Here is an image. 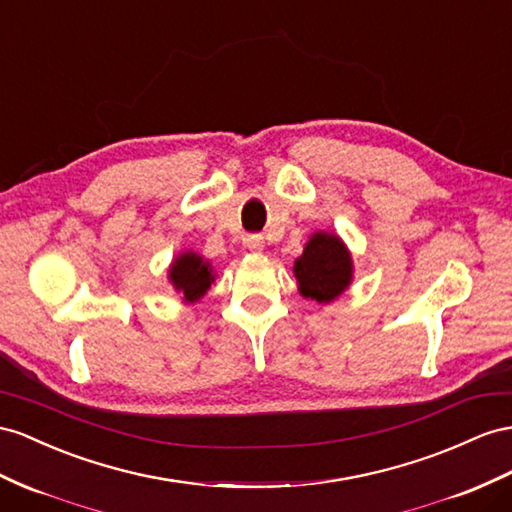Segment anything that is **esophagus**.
Here are the masks:
<instances>
[{"label":"esophagus","mask_w":512,"mask_h":512,"mask_svg":"<svg viewBox=\"0 0 512 512\" xmlns=\"http://www.w3.org/2000/svg\"><path fill=\"white\" fill-rule=\"evenodd\" d=\"M244 246L248 248V251L259 253V251H264V238H261V235H257V233L246 235V238H244Z\"/></svg>","instance_id":"34e87169"}]
</instances>
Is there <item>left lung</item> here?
Listing matches in <instances>:
<instances>
[{"label":"left lung","instance_id":"left-lung-1","mask_svg":"<svg viewBox=\"0 0 512 512\" xmlns=\"http://www.w3.org/2000/svg\"><path fill=\"white\" fill-rule=\"evenodd\" d=\"M294 274L305 298L331 303L352 279V259L337 235L316 233L296 259Z\"/></svg>","mask_w":512,"mask_h":512}]
</instances>
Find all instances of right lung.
<instances>
[{
	"instance_id": "obj_1",
	"label": "right lung",
	"mask_w": 512,
	"mask_h": 512,
	"mask_svg": "<svg viewBox=\"0 0 512 512\" xmlns=\"http://www.w3.org/2000/svg\"><path fill=\"white\" fill-rule=\"evenodd\" d=\"M168 274L170 283L175 285V290L181 292L188 303L199 300L209 290V283L214 281L209 261H203V257L194 253L179 255L173 261V266H170Z\"/></svg>"
}]
</instances>
